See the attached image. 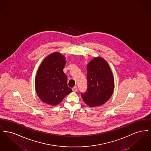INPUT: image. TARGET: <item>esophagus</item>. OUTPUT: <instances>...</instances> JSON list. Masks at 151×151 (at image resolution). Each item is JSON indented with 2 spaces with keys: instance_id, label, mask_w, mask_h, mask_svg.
Here are the masks:
<instances>
[{
  "instance_id": "1",
  "label": "esophagus",
  "mask_w": 151,
  "mask_h": 151,
  "mask_svg": "<svg viewBox=\"0 0 151 151\" xmlns=\"http://www.w3.org/2000/svg\"><path fill=\"white\" fill-rule=\"evenodd\" d=\"M72 90L73 92H77L78 91V87L77 86L74 87L72 88Z\"/></svg>"
}]
</instances>
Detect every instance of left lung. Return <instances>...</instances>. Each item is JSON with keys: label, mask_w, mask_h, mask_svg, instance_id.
Here are the masks:
<instances>
[{"label": "left lung", "mask_w": 151, "mask_h": 151, "mask_svg": "<svg viewBox=\"0 0 151 151\" xmlns=\"http://www.w3.org/2000/svg\"><path fill=\"white\" fill-rule=\"evenodd\" d=\"M87 90L81 93L86 104L97 106L106 103L114 88L113 76L110 67L104 59L95 58L87 66Z\"/></svg>", "instance_id": "8db88e82"}]
</instances>
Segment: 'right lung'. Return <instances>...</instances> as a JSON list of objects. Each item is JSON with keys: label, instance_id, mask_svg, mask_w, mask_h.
<instances>
[{"label": "right lung", "instance_id": "add662e5", "mask_svg": "<svg viewBox=\"0 0 151 151\" xmlns=\"http://www.w3.org/2000/svg\"><path fill=\"white\" fill-rule=\"evenodd\" d=\"M65 64V58L55 52L48 55L40 65L35 78V89L39 98L47 104L58 105L72 92L63 72Z\"/></svg>", "mask_w": 151, "mask_h": 151}]
</instances>
